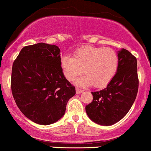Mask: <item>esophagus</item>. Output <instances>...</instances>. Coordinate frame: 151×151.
Instances as JSON below:
<instances>
[{
    "mask_svg": "<svg viewBox=\"0 0 151 151\" xmlns=\"http://www.w3.org/2000/svg\"><path fill=\"white\" fill-rule=\"evenodd\" d=\"M76 94H78H78L82 93V92H83V90H82V89H79V88H76Z\"/></svg>",
    "mask_w": 151,
    "mask_h": 151,
    "instance_id": "obj_1",
    "label": "esophagus"
}]
</instances>
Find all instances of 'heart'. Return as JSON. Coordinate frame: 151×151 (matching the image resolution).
Listing matches in <instances>:
<instances>
[{
    "label": "heart",
    "mask_w": 151,
    "mask_h": 151,
    "mask_svg": "<svg viewBox=\"0 0 151 151\" xmlns=\"http://www.w3.org/2000/svg\"><path fill=\"white\" fill-rule=\"evenodd\" d=\"M118 65V56L113 49L92 45L78 49L73 57L64 56L61 59V66L68 80H74L83 69L85 76L78 80L77 84L82 86L92 84L96 88L104 87L111 81Z\"/></svg>",
    "instance_id": "1"
}]
</instances>
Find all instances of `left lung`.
Instances as JSON below:
<instances>
[{"mask_svg": "<svg viewBox=\"0 0 151 151\" xmlns=\"http://www.w3.org/2000/svg\"><path fill=\"white\" fill-rule=\"evenodd\" d=\"M119 65L114 78L106 87L92 92L93 100L86 106L91 120L101 126H111L126 115L138 92L137 58L128 50H118Z\"/></svg>", "mask_w": 151, "mask_h": 151, "instance_id": "left-lung-1", "label": "left lung"}]
</instances>
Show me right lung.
Wrapping results in <instances>:
<instances>
[{
    "label": "right lung",
    "instance_id": "obj_1",
    "mask_svg": "<svg viewBox=\"0 0 151 151\" xmlns=\"http://www.w3.org/2000/svg\"><path fill=\"white\" fill-rule=\"evenodd\" d=\"M11 87L21 112L44 126L62 118L68 101L76 95L75 86L62 72L60 49L42 42L20 50L12 65Z\"/></svg>",
    "mask_w": 151,
    "mask_h": 151
}]
</instances>
